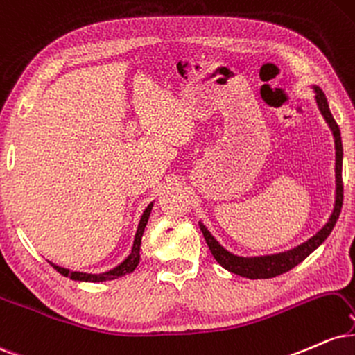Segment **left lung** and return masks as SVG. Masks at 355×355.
<instances>
[{"label": "left lung", "instance_id": "8db88e82", "mask_svg": "<svg viewBox=\"0 0 355 355\" xmlns=\"http://www.w3.org/2000/svg\"><path fill=\"white\" fill-rule=\"evenodd\" d=\"M315 93V103L320 114L324 116L326 123L331 128L332 136H334V144H336V202H334V211H332L331 218L315 236H312L311 239H307L306 243L299 244L297 248L289 249V251L279 252V254H269V256H254V257H243L236 256V254L229 252L227 249H224L216 237L211 234L209 229L204 226L202 223H199L204 239H206L207 245H209V251L214 259L223 266L224 269L229 272L237 274L241 277L248 279H270L281 276V274L287 272L297 264L306 259L311 252H314L324 241L327 239L329 234L334 229L337 219H339L340 209H343V199H344V186H343V139H340V129L337 126L336 119L332 118V112L329 110L327 98L322 93L319 86H312Z\"/></svg>", "mask_w": 355, "mask_h": 355}]
</instances>
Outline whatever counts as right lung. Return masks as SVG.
<instances>
[{
    "label": "right lung",
    "mask_w": 355,
    "mask_h": 355,
    "mask_svg": "<svg viewBox=\"0 0 355 355\" xmlns=\"http://www.w3.org/2000/svg\"><path fill=\"white\" fill-rule=\"evenodd\" d=\"M151 209H153V202L149 204L148 207H146L143 216H141L139 226H137V231H136V236H135V243H132L131 254H129L126 259L121 262L119 266H116V268H112L111 270H106V272H101V274H87V272H79V270H71V269L61 268V266L53 264V262H51V266L58 270V272L62 274L64 277L73 279V281H83V282L112 281V279L123 277V276H126V274L132 272V270L137 268V264H139L141 237H143V234H144V227H146V224H148L149 216H151Z\"/></svg>",
    "instance_id": "1"
}]
</instances>
